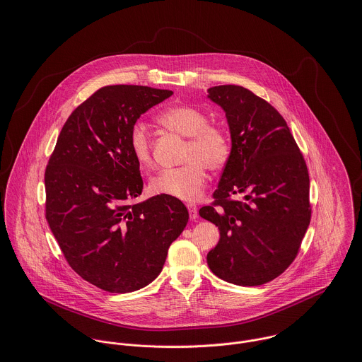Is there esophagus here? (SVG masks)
<instances>
[{
	"label": "esophagus",
	"mask_w": 362,
	"mask_h": 362,
	"mask_svg": "<svg viewBox=\"0 0 362 362\" xmlns=\"http://www.w3.org/2000/svg\"><path fill=\"white\" fill-rule=\"evenodd\" d=\"M187 207H188V213H189V217H191L192 220H195V218L198 217V207H197V205H194V204H188Z\"/></svg>",
	"instance_id": "34e87169"
}]
</instances>
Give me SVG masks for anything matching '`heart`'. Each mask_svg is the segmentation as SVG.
Here are the masks:
<instances>
[{
  "instance_id": "1",
  "label": "heart",
  "mask_w": 362,
  "mask_h": 362,
  "mask_svg": "<svg viewBox=\"0 0 362 362\" xmlns=\"http://www.w3.org/2000/svg\"><path fill=\"white\" fill-rule=\"evenodd\" d=\"M158 122L171 132L188 138L182 165L160 171L151 182L156 195H168L182 201L198 199L206 185V168L218 171L231 157V138L228 132L207 122L206 114L191 105H174L158 115ZM129 149L136 163L151 168L153 165L152 144L146 128L134 125L129 134Z\"/></svg>"
}]
</instances>
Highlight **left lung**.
Segmentation results:
<instances>
[{
    "mask_svg": "<svg viewBox=\"0 0 362 362\" xmlns=\"http://www.w3.org/2000/svg\"><path fill=\"white\" fill-rule=\"evenodd\" d=\"M224 111L231 157L201 217L220 230L210 270L237 286H260L298 255L310 221V174L287 122L266 100L237 85L210 88Z\"/></svg>",
    "mask_w": 362,
    "mask_h": 362,
    "instance_id": "obj_1",
    "label": "left lung"
}]
</instances>
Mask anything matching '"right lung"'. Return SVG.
Instances as JSON below:
<instances>
[{"mask_svg":"<svg viewBox=\"0 0 362 362\" xmlns=\"http://www.w3.org/2000/svg\"><path fill=\"white\" fill-rule=\"evenodd\" d=\"M171 95L136 85L99 89L68 117L46 167V218L64 258L108 293H131L153 281L188 223L177 198L131 204L144 188L129 149L131 129Z\"/></svg>","mask_w":362,"mask_h":362,"instance_id":"obj_1","label":"right lung"}]
</instances>
